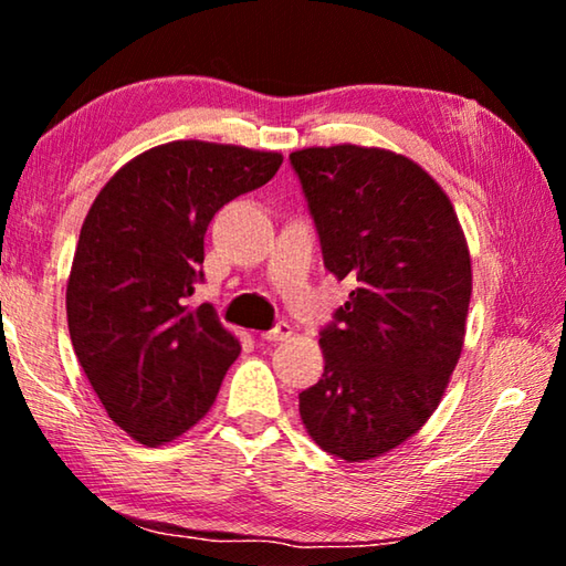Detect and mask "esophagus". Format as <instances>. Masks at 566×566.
Segmentation results:
<instances>
[{
	"label": "esophagus",
	"mask_w": 566,
	"mask_h": 566,
	"mask_svg": "<svg viewBox=\"0 0 566 566\" xmlns=\"http://www.w3.org/2000/svg\"><path fill=\"white\" fill-rule=\"evenodd\" d=\"M292 334H294V329L290 327V324H286V322H280V324H276L274 329H270V332H262V334H260V339H262V342H286V339L292 337Z\"/></svg>",
	"instance_id": "esophagus-1"
}]
</instances>
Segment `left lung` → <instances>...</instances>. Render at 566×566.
<instances>
[{"label": "left lung", "mask_w": 566, "mask_h": 566, "mask_svg": "<svg viewBox=\"0 0 566 566\" xmlns=\"http://www.w3.org/2000/svg\"><path fill=\"white\" fill-rule=\"evenodd\" d=\"M324 266L349 300L322 332L324 375L300 395L324 452L367 462L415 437L464 347L472 260L447 191L415 159L359 145L290 155Z\"/></svg>", "instance_id": "8db88e82"}]
</instances>
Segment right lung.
<instances>
[{
	"label": "right lung",
	"mask_w": 566,
	"mask_h": 566,
	"mask_svg": "<svg viewBox=\"0 0 566 566\" xmlns=\"http://www.w3.org/2000/svg\"><path fill=\"white\" fill-rule=\"evenodd\" d=\"M280 151L177 139L129 159L94 199L66 282V322L94 395L134 442L159 447L212 409L239 339L191 306L205 234L270 181Z\"/></svg>",
	"instance_id": "obj_1"
}]
</instances>
